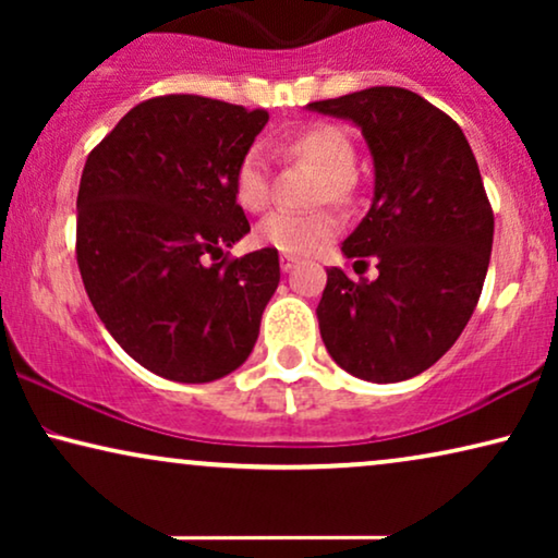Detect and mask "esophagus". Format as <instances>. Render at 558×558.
I'll list each match as a JSON object with an SVG mask.
<instances>
[{"label": "esophagus", "mask_w": 558, "mask_h": 558, "mask_svg": "<svg viewBox=\"0 0 558 558\" xmlns=\"http://www.w3.org/2000/svg\"><path fill=\"white\" fill-rule=\"evenodd\" d=\"M296 264H300V258H296V256H289V254H281V256H279L281 271H292Z\"/></svg>", "instance_id": "34e87169"}]
</instances>
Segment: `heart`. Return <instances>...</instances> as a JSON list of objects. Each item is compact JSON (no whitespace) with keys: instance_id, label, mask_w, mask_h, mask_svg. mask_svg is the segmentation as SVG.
I'll use <instances>...</instances> for the list:
<instances>
[{"instance_id":"heart-1","label":"heart","mask_w":558,"mask_h":558,"mask_svg":"<svg viewBox=\"0 0 558 558\" xmlns=\"http://www.w3.org/2000/svg\"><path fill=\"white\" fill-rule=\"evenodd\" d=\"M279 155L304 159L325 172L315 190V203L353 201L355 144L345 129L335 124H312L289 134L279 144ZM233 197L243 210L258 213L271 201V165L264 147L251 144L233 170ZM342 220L330 208L307 213L274 210L256 226L254 241L279 254L304 256L323 246L327 239L340 233Z\"/></svg>"}]
</instances>
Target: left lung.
<instances>
[{
	"instance_id": "8db88e82",
	"label": "left lung",
	"mask_w": 558,
	"mask_h": 558,
	"mask_svg": "<svg viewBox=\"0 0 558 558\" xmlns=\"http://www.w3.org/2000/svg\"><path fill=\"white\" fill-rule=\"evenodd\" d=\"M355 121L376 167L368 216L342 243L378 277L332 266L317 304L319 335L350 376L396 384L454 345L477 307L493 248V208L457 121L414 90L373 86L310 104Z\"/></svg>"
}]
</instances>
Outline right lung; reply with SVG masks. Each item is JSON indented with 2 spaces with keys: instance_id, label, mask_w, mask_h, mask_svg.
<instances>
[{
  "instance_id": "obj_1",
  "label": "right lung",
  "mask_w": 558,
  "mask_h": 558,
  "mask_svg": "<svg viewBox=\"0 0 558 558\" xmlns=\"http://www.w3.org/2000/svg\"><path fill=\"white\" fill-rule=\"evenodd\" d=\"M266 121V109L195 94L147 98L83 167V287L111 338L157 376L208 384L254 350L279 254L226 248L251 231L233 170Z\"/></svg>"
}]
</instances>
